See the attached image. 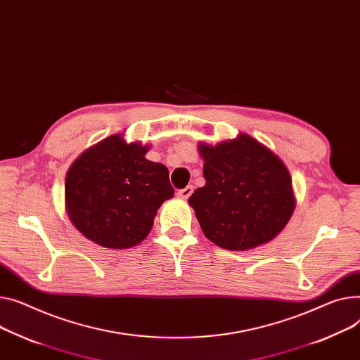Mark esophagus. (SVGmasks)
Wrapping results in <instances>:
<instances>
[{
  "mask_svg": "<svg viewBox=\"0 0 360 360\" xmlns=\"http://www.w3.org/2000/svg\"><path fill=\"white\" fill-rule=\"evenodd\" d=\"M193 191H194V188L191 186V185H188L186 188H184V189H179L178 193H176V197L178 198H182V200H186V198H189V195L193 194Z\"/></svg>",
  "mask_w": 360,
  "mask_h": 360,
  "instance_id": "34e87169",
  "label": "esophagus"
}]
</instances>
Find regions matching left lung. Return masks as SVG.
<instances>
[{"instance_id": "obj_1", "label": "left lung", "mask_w": 360, "mask_h": 360, "mask_svg": "<svg viewBox=\"0 0 360 360\" xmlns=\"http://www.w3.org/2000/svg\"><path fill=\"white\" fill-rule=\"evenodd\" d=\"M205 185L188 202L208 240L249 250L275 238L295 208L283 162L249 134L210 146L200 143Z\"/></svg>"}]
</instances>
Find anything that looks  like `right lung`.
<instances>
[{"instance_id":"1","label":"right lung","mask_w":360,"mask_h":360,"mask_svg":"<svg viewBox=\"0 0 360 360\" xmlns=\"http://www.w3.org/2000/svg\"><path fill=\"white\" fill-rule=\"evenodd\" d=\"M149 146L112 134L85 150L66 174L68 217L86 238L129 249L145 238L156 211L174 197L169 171L148 160Z\"/></svg>"}]
</instances>
